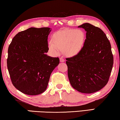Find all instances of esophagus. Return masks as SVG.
<instances>
[{
	"instance_id": "1",
	"label": "esophagus",
	"mask_w": 120,
	"mask_h": 120,
	"mask_svg": "<svg viewBox=\"0 0 120 120\" xmlns=\"http://www.w3.org/2000/svg\"><path fill=\"white\" fill-rule=\"evenodd\" d=\"M60 62H64V58H62V57H60Z\"/></svg>"
}]
</instances>
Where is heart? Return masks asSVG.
Listing matches in <instances>:
<instances>
[{
	"label": "heart",
	"instance_id": "obj_1",
	"mask_svg": "<svg viewBox=\"0 0 120 120\" xmlns=\"http://www.w3.org/2000/svg\"><path fill=\"white\" fill-rule=\"evenodd\" d=\"M85 40V34L79 29H66L54 33L53 42H48V48L54 54L58 55L63 50L66 56L72 57L81 51Z\"/></svg>",
	"mask_w": 120,
	"mask_h": 120
}]
</instances>
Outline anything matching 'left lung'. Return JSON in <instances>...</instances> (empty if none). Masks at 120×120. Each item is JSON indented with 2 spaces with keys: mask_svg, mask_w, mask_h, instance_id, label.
<instances>
[{
  "mask_svg": "<svg viewBox=\"0 0 120 120\" xmlns=\"http://www.w3.org/2000/svg\"><path fill=\"white\" fill-rule=\"evenodd\" d=\"M86 31L80 52L67 58L68 77L74 89L91 94L106 85L112 70L113 56L109 41L99 27L86 23L78 26Z\"/></svg>",
  "mask_w": 120,
  "mask_h": 120,
  "instance_id": "1",
  "label": "left lung"
}]
</instances>
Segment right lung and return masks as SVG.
I'll return each instance as SVG.
<instances>
[{
    "instance_id": "right-lung-1",
    "label": "right lung",
    "mask_w": 120,
    "mask_h": 120,
    "mask_svg": "<svg viewBox=\"0 0 120 120\" xmlns=\"http://www.w3.org/2000/svg\"><path fill=\"white\" fill-rule=\"evenodd\" d=\"M50 31L49 27H30L16 34L9 46L7 64L11 82L26 95L44 93L60 63L58 57L46 54Z\"/></svg>"
}]
</instances>
